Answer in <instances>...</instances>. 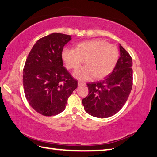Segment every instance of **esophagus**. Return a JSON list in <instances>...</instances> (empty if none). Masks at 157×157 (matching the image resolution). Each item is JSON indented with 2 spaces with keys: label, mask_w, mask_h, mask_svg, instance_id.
Returning <instances> with one entry per match:
<instances>
[{
  "label": "esophagus",
  "mask_w": 157,
  "mask_h": 157,
  "mask_svg": "<svg viewBox=\"0 0 157 157\" xmlns=\"http://www.w3.org/2000/svg\"><path fill=\"white\" fill-rule=\"evenodd\" d=\"M85 85H86V84H84V83L80 82H78V86H85Z\"/></svg>",
  "instance_id": "1"
}]
</instances>
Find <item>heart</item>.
Segmentation results:
<instances>
[{
	"label": "heart",
	"mask_w": 157,
	"mask_h": 157,
	"mask_svg": "<svg viewBox=\"0 0 157 157\" xmlns=\"http://www.w3.org/2000/svg\"><path fill=\"white\" fill-rule=\"evenodd\" d=\"M119 52L115 46L103 40H92L79 43L75 49L65 48L61 59L68 69L77 70L83 61L86 66L73 73L77 79L86 81L94 76L96 79L104 78L115 67Z\"/></svg>",
	"instance_id": "heart-1"
}]
</instances>
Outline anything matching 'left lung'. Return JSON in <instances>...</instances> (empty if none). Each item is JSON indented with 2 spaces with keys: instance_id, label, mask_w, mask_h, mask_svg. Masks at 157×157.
<instances>
[{
  "instance_id": "left-lung-1",
  "label": "left lung",
  "mask_w": 157,
  "mask_h": 157,
  "mask_svg": "<svg viewBox=\"0 0 157 157\" xmlns=\"http://www.w3.org/2000/svg\"><path fill=\"white\" fill-rule=\"evenodd\" d=\"M120 57L112 73L103 80L88 83V95L82 100L84 110L97 118L116 114L125 105L132 88V59L119 44Z\"/></svg>"
}]
</instances>
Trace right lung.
<instances>
[{"label": "right lung", "instance_id": "right-lung-1", "mask_svg": "<svg viewBox=\"0 0 157 157\" xmlns=\"http://www.w3.org/2000/svg\"><path fill=\"white\" fill-rule=\"evenodd\" d=\"M71 36L53 33L39 39L26 59L23 72L25 98L36 112L44 116L65 110L78 81L63 67L61 52Z\"/></svg>", "mask_w": 157, "mask_h": 157}]
</instances>
